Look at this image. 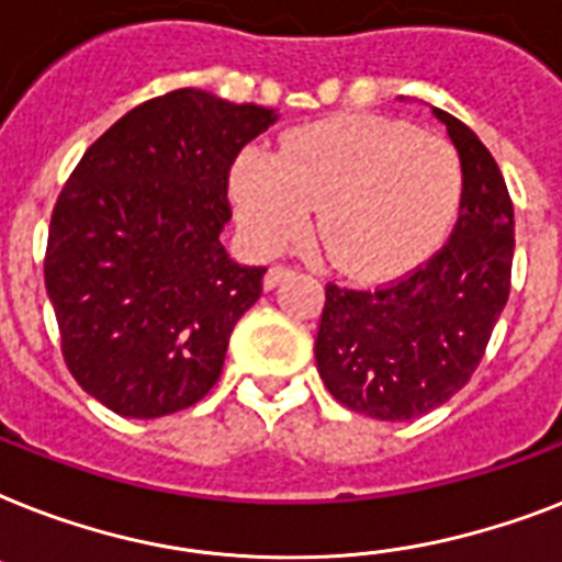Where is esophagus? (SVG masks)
<instances>
[{"mask_svg": "<svg viewBox=\"0 0 562 562\" xmlns=\"http://www.w3.org/2000/svg\"><path fill=\"white\" fill-rule=\"evenodd\" d=\"M289 273H291V268H285V266L268 268V273H266V289H268V291L277 289V285H280V282L285 280V277H289Z\"/></svg>", "mask_w": 562, "mask_h": 562, "instance_id": "esophagus-1", "label": "esophagus"}]
</instances>
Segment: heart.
<instances>
[{
    "instance_id": "obj_1",
    "label": "heart",
    "mask_w": 562,
    "mask_h": 562,
    "mask_svg": "<svg viewBox=\"0 0 562 562\" xmlns=\"http://www.w3.org/2000/svg\"><path fill=\"white\" fill-rule=\"evenodd\" d=\"M248 241L277 254L303 236L317 207V239L340 271L392 280L447 239L464 170L450 140L386 117H331L296 130L280 155L248 149L231 178Z\"/></svg>"
}]
</instances>
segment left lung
Listing matches in <instances>:
<instances>
[{
    "instance_id": "1",
    "label": "left lung",
    "mask_w": 562,
    "mask_h": 562,
    "mask_svg": "<svg viewBox=\"0 0 562 562\" xmlns=\"http://www.w3.org/2000/svg\"><path fill=\"white\" fill-rule=\"evenodd\" d=\"M464 170L459 218L424 266L381 289L328 282L314 358L344 407L409 422L476 372L510 294L514 204L494 155L459 117L432 109Z\"/></svg>"
}]
</instances>
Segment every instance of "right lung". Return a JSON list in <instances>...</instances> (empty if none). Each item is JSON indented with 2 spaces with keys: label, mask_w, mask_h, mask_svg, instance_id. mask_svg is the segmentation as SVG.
<instances>
[{
  "label": "right lung",
  "mask_w": 562,
  "mask_h": 562,
  "mask_svg": "<svg viewBox=\"0 0 562 562\" xmlns=\"http://www.w3.org/2000/svg\"><path fill=\"white\" fill-rule=\"evenodd\" d=\"M273 121V109L176 89L109 126L63 187L45 291L68 372L112 413H178L222 375L231 331L266 277L218 239L227 176Z\"/></svg>",
  "instance_id": "obj_1"
}]
</instances>
